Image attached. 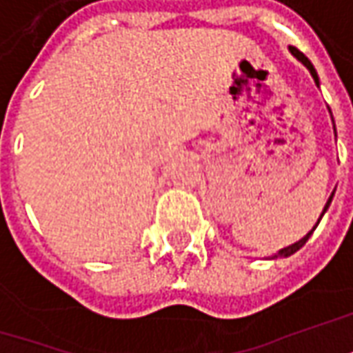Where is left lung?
<instances>
[{
    "mask_svg": "<svg viewBox=\"0 0 353 353\" xmlns=\"http://www.w3.org/2000/svg\"><path fill=\"white\" fill-rule=\"evenodd\" d=\"M291 52H292V54H294V57H296V59H299V61H301V62H303V64H305V66H306V68H308V70H310V74H312V78H314V82L319 84V74H316V70H314V66H312V62L308 61V59H306L305 54H303V52H301L299 48L291 47ZM334 131H336V129H334ZM332 198H334V192H332V194H330V198H328V202H326V206H324V210H322V214H320V218H319V222H316V225L320 224V220H322V216H324V212L328 210V206H330V202H332ZM316 225H314V228H312V230H310V232H308V234H306V236L303 237V239H299L296 243H292V245H289V248H283V250L279 251V253H275V255H273V259H275V257H289V255H292V253H296V251L301 250V248L305 245L306 241H308V237L312 236V232L316 230Z\"/></svg>",
    "mask_w": 353,
    "mask_h": 353,
    "instance_id": "8db88e82",
    "label": "left lung"
}]
</instances>
